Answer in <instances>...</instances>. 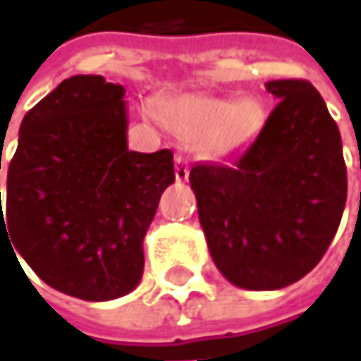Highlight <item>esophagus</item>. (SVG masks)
<instances>
[{
    "label": "esophagus",
    "mask_w": 361,
    "mask_h": 361,
    "mask_svg": "<svg viewBox=\"0 0 361 361\" xmlns=\"http://www.w3.org/2000/svg\"><path fill=\"white\" fill-rule=\"evenodd\" d=\"M176 180L180 181V183L190 180V166H188L185 157L176 156Z\"/></svg>",
    "instance_id": "34e87169"
}]
</instances>
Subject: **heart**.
I'll return each mask as SVG.
<instances>
[{
  "mask_svg": "<svg viewBox=\"0 0 361 361\" xmlns=\"http://www.w3.org/2000/svg\"><path fill=\"white\" fill-rule=\"evenodd\" d=\"M156 116L185 137H197L195 149L205 157H224L250 142L266 121V107L245 95L235 102L209 95H176L161 99Z\"/></svg>",
  "mask_w": 361,
  "mask_h": 361,
  "instance_id": "heart-1",
  "label": "heart"
}]
</instances>
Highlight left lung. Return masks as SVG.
<instances>
[{
  "mask_svg": "<svg viewBox=\"0 0 361 361\" xmlns=\"http://www.w3.org/2000/svg\"><path fill=\"white\" fill-rule=\"evenodd\" d=\"M266 90L278 104L254 142L228 164L190 171L214 264L255 292L281 290L317 266L348 197L340 130L316 87L278 80Z\"/></svg>",
  "mask_w": 361,
  "mask_h": 361,
  "instance_id": "obj_1",
  "label": "left lung"
}]
</instances>
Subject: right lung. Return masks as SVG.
Returning <instances> with one entry per match:
<instances>
[{"label": "right lung", "instance_id": "add662e5", "mask_svg": "<svg viewBox=\"0 0 361 361\" xmlns=\"http://www.w3.org/2000/svg\"><path fill=\"white\" fill-rule=\"evenodd\" d=\"M123 97L102 75L61 81L21 121L6 218L0 192V231L47 286L85 302L137 288L143 238L176 181L169 149H128Z\"/></svg>", "mask_w": 361, "mask_h": 361}]
</instances>
